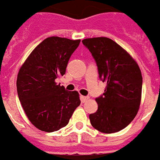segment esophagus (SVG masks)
<instances>
[{"instance_id": "1", "label": "esophagus", "mask_w": 160, "mask_h": 160, "mask_svg": "<svg viewBox=\"0 0 160 160\" xmlns=\"http://www.w3.org/2000/svg\"><path fill=\"white\" fill-rule=\"evenodd\" d=\"M80 99H81V101H82V103L86 102L88 99H89V97H85V96H81L80 97Z\"/></svg>"}]
</instances>
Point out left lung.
<instances>
[{"instance_id":"8db88e82","label":"left lung","mask_w":160,"mask_h":160,"mask_svg":"<svg viewBox=\"0 0 160 160\" xmlns=\"http://www.w3.org/2000/svg\"><path fill=\"white\" fill-rule=\"evenodd\" d=\"M97 64L99 78L107 82L105 92L96 98L97 112L90 114L94 128L115 133L134 120L139 109L142 78L138 63L111 38L82 39Z\"/></svg>"}]
</instances>
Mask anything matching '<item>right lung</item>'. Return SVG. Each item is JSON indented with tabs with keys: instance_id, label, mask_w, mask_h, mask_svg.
<instances>
[{
	"instance_id": "1",
	"label": "right lung",
	"mask_w": 160,
	"mask_h": 160,
	"mask_svg": "<svg viewBox=\"0 0 160 160\" xmlns=\"http://www.w3.org/2000/svg\"><path fill=\"white\" fill-rule=\"evenodd\" d=\"M80 39L50 37L35 48L20 68L17 80L19 100L35 127L53 132L67 126L80 105L77 91L68 92L55 80L66 73Z\"/></svg>"
}]
</instances>
